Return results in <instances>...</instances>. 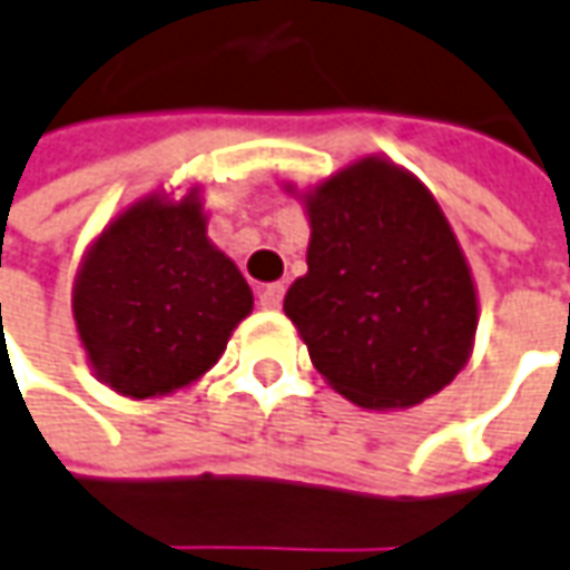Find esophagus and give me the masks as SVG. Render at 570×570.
I'll return each instance as SVG.
<instances>
[{"label":"esophagus","mask_w":570,"mask_h":570,"mask_svg":"<svg viewBox=\"0 0 570 570\" xmlns=\"http://www.w3.org/2000/svg\"><path fill=\"white\" fill-rule=\"evenodd\" d=\"M282 297H285V285H282V282L263 285V288H261V307L263 309H278V307H282Z\"/></svg>","instance_id":"obj_1"}]
</instances>
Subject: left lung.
Instances as JSON below:
<instances>
[{"label":"left lung","instance_id":"obj_1","mask_svg":"<svg viewBox=\"0 0 570 570\" xmlns=\"http://www.w3.org/2000/svg\"><path fill=\"white\" fill-rule=\"evenodd\" d=\"M304 202L307 276L285 313L313 366L366 410L438 394L472 353L478 297L431 191L391 160L363 158Z\"/></svg>","mask_w":570,"mask_h":570}]
</instances>
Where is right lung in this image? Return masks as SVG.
<instances>
[{"label":"right lung","instance_id":"add662e5","mask_svg":"<svg viewBox=\"0 0 570 570\" xmlns=\"http://www.w3.org/2000/svg\"><path fill=\"white\" fill-rule=\"evenodd\" d=\"M254 294L210 245L202 202H136L89 247L73 320L96 375L124 397H164L202 379L226 351Z\"/></svg>","mask_w":570,"mask_h":570}]
</instances>
